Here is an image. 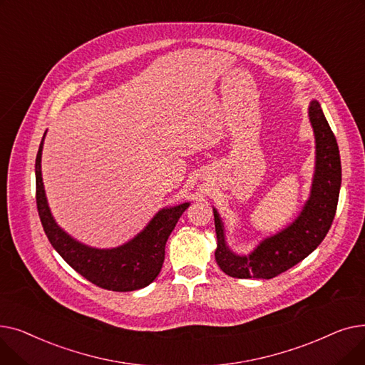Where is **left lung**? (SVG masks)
Listing matches in <instances>:
<instances>
[{
  "label": "left lung",
  "mask_w": 365,
  "mask_h": 365,
  "mask_svg": "<svg viewBox=\"0 0 365 365\" xmlns=\"http://www.w3.org/2000/svg\"><path fill=\"white\" fill-rule=\"evenodd\" d=\"M309 120L317 142L315 176L308 202L289 227L262 241L252 255L237 256L227 248L222 220L213 210L217 235L215 256L226 275L241 279H271L308 257L327 235L336 215L340 192V153L334 133L317 101L311 102Z\"/></svg>",
  "instance_id": "8db88e82"
}]
</instances>
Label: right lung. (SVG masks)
<instances>
[{
	"mask_svg": "<svg viewBox=\"0 0 365 365\" xmlns=\"http://www.w3.org/2000/svg\"><path fill=\"white\" fill-rule=\"evenodd\" d=\"M41 152L43 142L35 160L36 208L44 232L54 250L72 269L101 289L133 292L149 285L161 271L165 242L189 204L185 202L161 210L145 227V231L121 247L110 250L87 247L63 232L50 213L41 178Z\"/></svg>",
	"mask_w": 365,
	"mask_h": 365,
	"instance_id": "add662e5",
	"label": "right lung"
}]
</instances>
